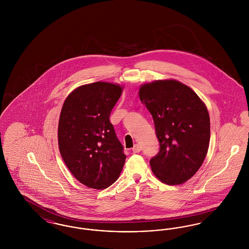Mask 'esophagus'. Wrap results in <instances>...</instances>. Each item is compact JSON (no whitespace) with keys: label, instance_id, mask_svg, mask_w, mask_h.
<instances>
[{"label":"esophagus","instance_id":"esophagus-1","mask_svg":"<svg viewBox=\"0 0 249 249\" xmlns=\"http://www.w3.org/2000/svg\"><path fill=\"white\" fill-rule=\"evenodd\" d=\"M132 151H133L134 153H138V152H140V151H141V146H140L138 143L134 144V146L132 147Z\"/></svg>","mask_w":249,"mask_h":249}]
</instances>
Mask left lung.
Segmentation results:
<instances>
[{
    "mask_svg": "<svg viewBox=\"0 0 249 249\" xmlns=\"http://www.w3.org/2000/svg\"><path fill=\"white\" fill-rule=\"evenodd\" d=\"M152 115L159 153L150 160L156 178L180 185L200 169L208 151L210 118L204 103L190 87L174 79L156 80L139 89Z\"/></svg>",
    "mask_w": 249,
    "mask_h": 249,
    "instance_id": "left-lung-1",
    "label": "left lung"
}]
</instances>
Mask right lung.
Returning a JSON list of instances; mask_svg holds the SVG:
<instances>
[{"instance_id":"right-lung-1","label":"right lung","mask_w":249,"mask_h":249,"mask_svg":"<svg viewBox=\"0 0 249 249\" xmlns=\"http://www.w3.org/2000/svg\"><path fill=\"white\" fill-rule=\"evenodd\" d=\"M122 90L118 84L83 85L68 95L61 108L59 152L71 175L88 188L107 189L125 163L123 145L109 121Z\"/></svg>"}]
</instances>
